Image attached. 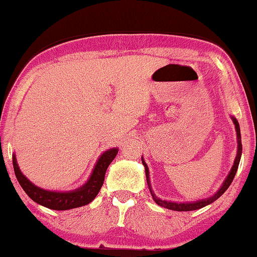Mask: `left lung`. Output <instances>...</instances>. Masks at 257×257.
I'll list each match as a JSON object with an SVG mask.
<instances>
[{"label":"left lung","mask_w":257,"mask_h":257,"mask_svg":"<svg viewBox=\"0 0 257 257\" xmlns=\"http://www.w3.org/2000/svg\"><path fill=\"white\" fill-rule=\"evenodd\" d=\"M232 120L234 122V124H235V130H236V137H237V154H236V157H235V161H234V165L232 166V170H230V172L228 173V176H227V178L225 179V182L222 183V186L220 187V190L216 192L214 196L207 198V199H202V200H198V201H193V202H172V201H166V200H162L160 198L155 196L153 189H151V185H150V179H149V169H148V165L146 164V162L143 161V157H142V163L144 165V168H146V176H147V182H148V186H149V190L151 192V196H153L154 200L156 204H158L162 207H165L168 209H173V211H179V212H183V211H194V209H199L205 207V206H207L209 204H212L213 201H215L218 199L219 197H221L223 193H225V191L228 189L230 184H232L234 177H235V173L237 171V168H238V163H240V158H241V154H242V144H241V133H240V125H238V122L235 117L232 116Z\"/></svg>","instance_id":"1"}]
</instances>
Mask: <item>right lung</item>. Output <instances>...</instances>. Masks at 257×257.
Segmentation results:
<instances>
[{
    "label": "right lung",
    "mask_w": 257,
    "mask_h": 257,
    "mask_svg": "<svg viewBox=\"0 0 257 257\" xmlns=\"http://www.w3.org/2000/svg\"><path fill=\"white\" fill-rule=\"evenodd\" d=\"M117 148H113V149L104 151L99 160H97L87 183L84 184L81 187H79V189L68 191V192L48 191L34 185L21 172L15 155L13 156V165L20 185L32 200L39 205L45 206L48 208L57 209V211H66V209L77 208L80 207V206L87 205L97 196V193H99L101 186L103 184L107 168L117 155Z\"/></svg>",
    "instance_id": "add662e5"
}]
</instances>
